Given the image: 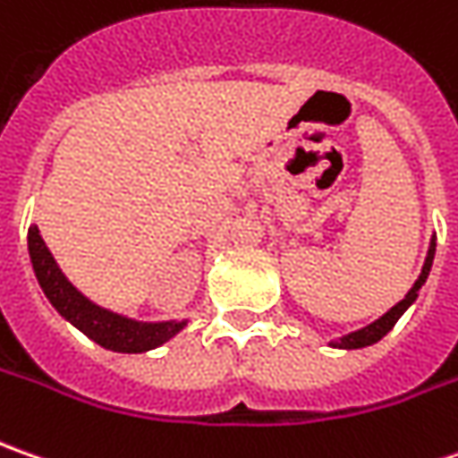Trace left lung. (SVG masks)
Returning a JSON list of instances; mask_svg holds the SVG:
<instances>
[{
  "mask_svg": "<svg viewBox=\"0 0 458 458\" xmlns=\"http://www.w3.org/2000/svg\"><path fill=\"white\" fill-rule=\"evenodd\" d=\"M434 253H436V238L431 241V248H428V256H426V263H423V271H420V276L413 284V289L405 293V299L398 301L395 307L390 309L387 314H383L377 322L368 324L365 329H357L352 335H347V337L337 339V342H332L335 347H344V350H357V347H368V344H375L377 339H383L395 327V322L403 317V311L411 307L413 301H416L418 292H420V286L426 284V278H428V271H431V263H434Z\"/></svg>",
  "mask_w": 458,
  "mask_h": 458,
  "instance_id": "8db88e82",
  "label": "left lung"
}]
</instances>
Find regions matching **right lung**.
Listing matches in <instances>:
<instances>
[{"label":"right lung","mask_w":458,"mask_h":458,"mask_svg":"<svg viewBox=\"0 0 458 458\" xmlns=\"http://www.w3.org/2000/svg\"><path fill=\"white\" fill-rule=\"evenodd\" d=\"M27 245H30V259H32L35 276L40 281L45 296L50 299V304L68 322L75 324L86 337L98 342L106 350L147 352V350L165 344L166 339L174 337L184 327V322H134V319H126V317H119L114 311L96 307L93 301H88L86 296L72 286L68 278L63 276L55 259L50 256L47 245L40 238L38 225H32L27 233Z\"/></svg>","instance_id":"right-lung-1"}]
</instances>
